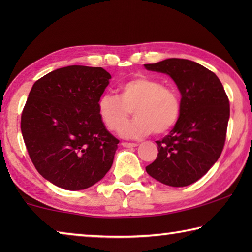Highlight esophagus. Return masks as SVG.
I'll use <instances>...</instances> for the list:
<instances>
[{"label": "esophagus", "mask_w": 252, "mask_h": 252, "mask_svg": "<svg viewBox=\"0 0 252 252\" xmlns=\"http://www.w3.org/2000/svg\"><path fill=\"white\" fill-rule=\"evenodd\" d=\"M122 146L125 148H134L138 146L136 143H131V142H122Z\"/></svg>", "instance_id": "esophagus-1"}]
</instances>
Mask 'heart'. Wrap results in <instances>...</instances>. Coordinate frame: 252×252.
I'll use <instances>...</instances> for the list:
<instances>
[{
	"label": "heart",
	"instance_id": "1",
	"mask_svg": "<svg viewBox=\"0 0 252 252\" xmlns=\"http://www.w3.org/2000/svg\"><path fill=\"white\" fill-rule=\"evenodd\" d=\"M118 91L119 95L104 94L100 97L97 113L109 130H121L125 138H141L153 131L157 134L167 133L180 118L179 93L164 87L159 80L139 75L120 84ZM133 109L137 117L126 125Z\"/></svg>",
	"mask_w": 252,
	"mask_h": 252
}]
</instances>
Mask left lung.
<instances>
[{"label": "left lung", "mask_w": 252, "mask_h": 252, "mask_svg": "<svg viewBox=\"0 0 252 252\" xmlns=\"http://www.w3.org/2000/svg\"><path fill=\"white\" fill-rule=\"evenodd\" d=\"M144 67L168 74L181 94L180 118L168 135L156 141L159 153L146 170L163 185L189 186L203 177L222 152L229 99L218 76L197 62L167 59Z\"/></svg>", "instance_id": "8db88e82"}]
</instances>
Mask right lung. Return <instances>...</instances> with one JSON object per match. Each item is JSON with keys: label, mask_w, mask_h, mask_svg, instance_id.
Segmentation results:
<instances>
[{"label": "right lung", "mask_w": 252, "mask_h": 252, "mask_svg": "<svg viewBox=\"0 0 252 252\" xmlns=\"http://www.w3.org/2000/svg\"><path fill=\"white\" fill-rule=\"evenodd\" d=\"M110 79L102 67L70 65L33 84L21 131L34 167L54 186L87 189L112 167L119 140L97 113Z\"/></svg>", "instance_id": "add662e5"}]
</instances>
